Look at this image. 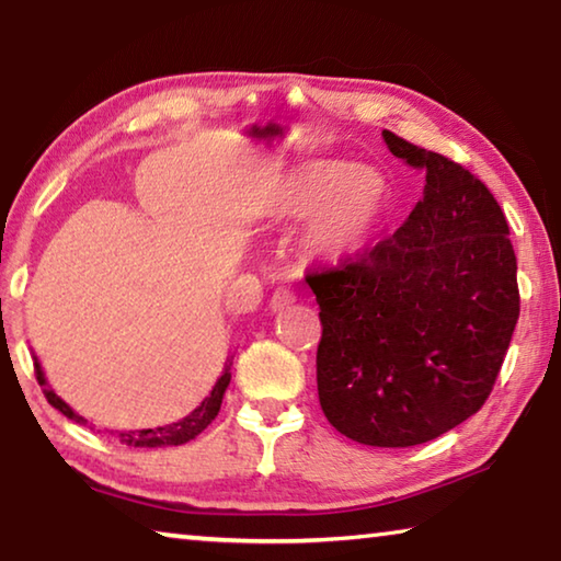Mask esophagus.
<instances>
[{
  "instance_id": "1",
  "label": "esophagus",
  "mask_w": 561,
  "mask_h": 561,
  "mask_svg": "<svg viewBox=\"0 0 561 561\" xmlns=\"http://www.w3.org/2000/svg\"><path fill=\"white\" fill-rule=\"evenodd\" d=\"M294 301H297V297H294V291L287 289V287H279V289H274V294H272L270 309L272 311H282V309H287L289 304H294Z\"/></svg>"
}]
</instances>
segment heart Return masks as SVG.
Returning a JSON list of instances; mask_svg holds the SVG:
<instances>
[{
  "mask_svg": "<svg viewBox=\"0 0 561 561\" xmlns=\"http://www.w3.org/2000/svg\"><path fill=\"white\" fill-rule=\"evenodd\" d=\"M391 207V187L374 168L341 160H309L282 180L274 210L291 220L309 217L304 244L321 260L356 254L381 227Z\"/></svg>",
  "mask_w": 561,
  "mask_h": 561,
  "instance_id": "1",
  "label": "heart"
}]
</instances>
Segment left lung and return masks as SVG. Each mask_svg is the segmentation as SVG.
I'll use <instances>...</instances> for the list:
<instances>
[{"label":"left lung","mask_w":561,"mask_h":561,"mask_svg":"<svg viewBox=\"0 0 561 561\" xmlns=\"http://www.w3.org/2000/svg\"><path fill=\"white\" fill-rule=\"evenodd\" d=\"M383 140L425 173L423 201L391 237L307 284L327 421L356 443L408 448L488 401L519 317L517 257L482 180L391 130Z\"/></svg>","instance_id":"left-lung-1"}]
</instances>
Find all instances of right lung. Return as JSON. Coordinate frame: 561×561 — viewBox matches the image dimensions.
I'll use <instances>...</instances> for the list:
<instances>
[{"label": "right lung", "mask_w": 561, "mask_h": 561, "mask_svg": "<svg viewBox=\"0 0 561 561\" xmlns=\"http://www.w3.org/2000/svg\"><path fill=\"white\" fill-rule=\"evenodd\" d=\"M230 366L232 360L227 358L225 364V371L222 376L217 378V383L213 386L210 396L205 398V401L195 408L193 413L185 415L183 421L178 423H170V425H163V428H146V431H128V433H118V440L123 445H133V448H163V445H183L187 440H193L195 435H201L207 425H210L215 421V415L220 413V405H222V396L227 391V386H230ZM34 374H36V381H39L42 391L46 396V401H49L56 411H61L66 417H71V421L76 423H83V417L79 413H73L69 405H66L59 396H56L49 383H46L44 378V371L39 366V360H36L34 356Z\"/></svg>", "instance_id": "right-lung-1"}]
</instances>
